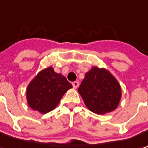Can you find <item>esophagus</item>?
<instances>
[{"label": "esophagus", "mask_w": 148, "mask_h": 148, "mask_svg": "<svg viewBox=\"0 0 148 148\" xmlns=\"http://www.w3.org/2000/svg\"><path fill=\"white\" fill-rule=\"evenodd\" d=\"M72 85L74 87V88H77L79 87V83L78 81H74V82L72 83Z\"/></svg>", "instance_id": "obj_1"}]
</instances>
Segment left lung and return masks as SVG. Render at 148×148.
<instances>
[{"label": "left lung", "mask_w": 148, "mask_h": 148, "mask_svg": "<svg viewBox=\"0 0 148 148\" xmlns=\"http://www.w3.org/2000/svg\"><path fill=\"white\" fill-rule=\"evenodd\" d=\"M78 91L87 108L97 114L115 110L122 96L118 80L103 68L93 67L87 72Z\"/></svg>", "instance_id": "1"}]
</instances>
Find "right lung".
Returning <instances> with one entry per match:
<instances>
[{
  "instance_id": "add662e5",
  "label": "right lung",
  "mask_w": 148,
  "mask_h": 148,
  "mask_svg": "<svg viewBox=\"0 0 148 148\" xmlns=\"http://www.w3.org/2000/svg\"><path fill=\"white\" fill-rule=\"evenodd\" d=\"M72 88L64 76L49 67L41 70L31 80L26 89V99L30 108L47 113L59 104L63 95Z\"/></svg>"
}]
</instances>
